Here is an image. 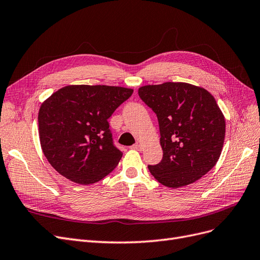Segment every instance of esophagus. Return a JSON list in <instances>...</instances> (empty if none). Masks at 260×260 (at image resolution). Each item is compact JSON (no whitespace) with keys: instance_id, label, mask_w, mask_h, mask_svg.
<instances>
[{"instance_id":"obj_1","label":"esophagus","mask_w":260,"mask_h":260,"mask_svg":"<svg viewBox=\"0 0 260 260\" xmlns=\"http://www.w3.org/2000/svg\"><path fill=\"white\" fill-rule=\"evenodd\" d=\"M132 148H133V149H137V150H139V151H141V150L143 149V148H142V145H141V144H136V145H133Z\"/></svg>"}]
</instances>
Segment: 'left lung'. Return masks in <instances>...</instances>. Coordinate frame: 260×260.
<instances>
[{
  "label": "left lung",
  "mask_w": 260,
  "mask_h": 260,
  "mask_svg": "<svg viewBox=\"0 0 260 260\" xmlns=\"http://www.w3.org/2000/svg\"><path fill=\"white\" fill-rule=\"evenodd\" d=\"M139 96L159 121L163 158L148 165L153 177L177 189L208 173L225 138V118L210 92L189 83L166 82L140 87Z\"/></svg>",
  "instance_id": "obj_1"
}]
</instances>
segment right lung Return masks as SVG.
Listing matches in <instances>:
<instances>
[{"mask_svg":"<svg viewBox=\"0 0 260 260\" xmlns=\"http://www.w3.org/2000/svg\"><path fill=\"white\" fill-rule=\"evenodd\" d=\"M133 89L68 85L52 94L38 113L39 140L55 171L79 184H91L116 168L122 152L114 146L108 119Z\"/></svg>","mask_w":260,"mask_h":260,"instance_id":"add662e5","label":"right lung"}]
</instances>
